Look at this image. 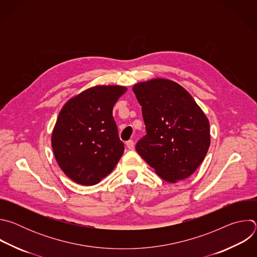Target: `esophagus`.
<instances>
[{"label":"esophagus","instance_id":"esophagus-1","mask_svg":"<svg viewBox=\"0 0 257 257\" xmlns=\"http://www.w3.org/2000/svg\"><path fill=\"white\" fill-rule=\"evenodd\" d=\"M126 146H127L128 150H133L134 149V141L133 140H128L126 142Z\"/></svg>","mask_w":257,"mask_h":257}]
</instances>
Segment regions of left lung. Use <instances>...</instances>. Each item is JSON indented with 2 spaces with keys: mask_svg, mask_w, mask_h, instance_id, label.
<instances>
[{
  "mask_svg": "<svg viewBox=\"0 0 257 257\" xmlns=\"http://www.w3.org/2000/svg\"><path fill=\"white\" fill-rule=\"evenodd\" d=\"M133 92L142 106L146 135L136 144L140 157L165 181L191 176L209 144V122L191 94L164 78L139 82Z\"/></svg>",
  "mask_w": 257,
  "mask_h": 257,
  "instance_id": "1",
  "label": "left lung"
}]
</instances>
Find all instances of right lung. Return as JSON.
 <instances>
[{
	"label": "right lung",
	"instance_id": "right-lung-1",
	"mask_svg": "<svg viewBox=\"0 0 257 257\" xmlns=\"http://www.w3.org/2000/svg\"><path fill=\"white\" fill-rule=\"evenodd\" d=\"M127 88L97 85L70 98L52 133L56 161L72 181L95 185L111 173L124 153L113 107Z\"/></svg>",
	"mask_w": 257,
	"mask_h": 257
}]
</instances>
